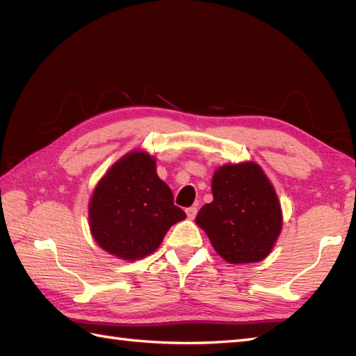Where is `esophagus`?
I'll list each match as a JSON object with an SVG mask.
<instances>
[{
	"instance_id": "34e87169",
	"label": "esophagus",
	"mask_w": 356,
	"mask_h": 356,
	"mask_svg": "<svg viewBox=\"0 0 356 356\" xmlns=\"http://www.w3.org/2000/svg\"><path fill=\"white\" fill-rule=\"evenodd\" d=\"M185 211H186V216H188V218H191V220H193V218L195 217V214H197V208H195V207L186 208Z\"/></svg>"
}]
</instances>
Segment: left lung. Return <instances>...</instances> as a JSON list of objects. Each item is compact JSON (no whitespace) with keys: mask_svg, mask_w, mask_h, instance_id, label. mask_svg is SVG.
<instances>
[{"mask_svg":"<svg viewBox=\"0 0 356 356\" xmlns=\"http://www.w3.org/2000/svg\"><path fill=\"white\" fill-rule=\"evenodd\" d=\"M214 200L202 207L195 223L232 264L266 259L282 232V207L266 174L254 162L223 165L213 176Z\"/></svg>","mask_w":356,"mask_h":356,"instance_id":"1","label":"left lung"}]
</instances>
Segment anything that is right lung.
I'll return each mask as SVG.
<instances>
[{
    "label": "right lung",
    "mask_w": 356,
    "mask_h": 356,
    "mask_svg": "<svg viewBox=\"0 0 356 356\" xmlns=\"http://www.w3.org/2000/svg\"><path fill=\"white\" fill-rule=\"evenodd\" d=\"M186 214L156 172V159L131 151L111 166L88 205L93 238L104 251L134 261L153 254L166 231Z\"/></svg>",
    "instance_id": "right-lung-1"
}]
</instances>
